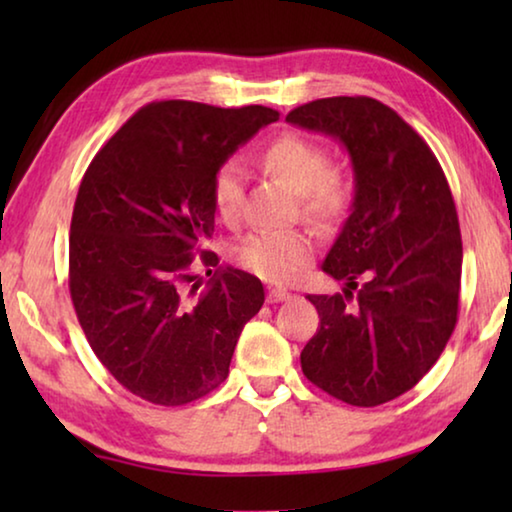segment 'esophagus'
Segmentation results:
<instances>
[{"instance_id":"esophagus-1","label":"esophagus","mask_w":512,"mask_h":512,"mask_svg":"<svg viewBox=\"0 0 512 512\" xmlns=\"http://www.w3.org/2000/svg\"><path fill=\"white\" fill-rule=\"evenodd\" d=\"M293 296L287 289H268V302H284L291 300Z\"/></svg>"}]
</instances>
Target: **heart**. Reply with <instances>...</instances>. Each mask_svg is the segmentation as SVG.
<instances>
[{
	"label": "heart",
	"mask_w": 512,
	"mask_h": 512,
	"mask_svg": "<svg viewBox=\"0 0 512 512\" xmlns=\"http://www.w3.org/2000/svg\"><path fill=\"white\" fill-rule=\"evenodd\" d=\"M264 169L296 192L302 216L320 225L339 221L350 205V180L327 167V155L302 135H280L262 153ZM212 203L223 221H237L244 203V180L235 162H225L212 178ZM314 257V241L302 230L255 232L239 241L235 259L268 282H293Z\"/></svg>",
	"instance_id": "b5f03b06"
}]
</instances>
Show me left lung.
<instances>
[{"label":"left lung","mask_w":512,"mask_h":512,"mask_svg":"<svg viewBox=\"0 0 512 512\" xmlns=\"http://www.w3.org/2000/svg\"><path fill=\"white\" fill-rule=\"evenodd\" d=\"M287 121L339 140L354 171L350 216L323 262L345 287L307 296L320 327L302 372L352 406L391 402L427 375L456 327L463 244L452 189L427 142L377 99H316Z\"/></svg>","instance_id":"1"}]
</instances>
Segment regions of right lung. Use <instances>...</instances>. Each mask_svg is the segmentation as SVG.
Listing matches in <instances>:
<instances>
[{
    "mask_svg": "<svg viewBox=\"0 0 512 512\" xmlns=\"http://www.w3.org/2000/svg\"><path fill=\"white\" fill-rule=\"evenodd\" d=\"M277 119L264 106L153 101L85 171L69 230V293L103 368L146 402L183 406L214 391L264 305L262 282L232 266L208 272L203 288L193 253L214 232L216 169ZM202 261L216 267L219 257L202 250Z\"/></svg>",
    "mask_w": 512,
    "mask_h": 512,
    "instance_id": "obj_1",
    "label": "right lung"
}]
</instances>
